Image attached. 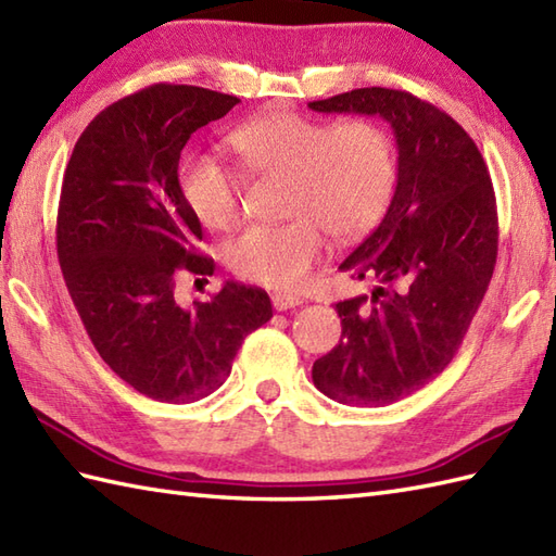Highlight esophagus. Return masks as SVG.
<instances>
[{
    "instance_id": "obj_1",
    "label": "esophagus",
    "mask_w": 556,
    "mask_h": 556,
    "mask_svg": "<svg viewBox=\"0 0 556 556\" xmlns=\"http://www.w3.org/2000/svg\"><path fill=\"white\" fill-rule=\"evenodd\" d=\"M301 303H303V299H299V296H289V293H271V305H275V311L299 308Z\"/></svg>"
}]
</instances>
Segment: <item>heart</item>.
I'll list each match as a JSON object with an SVG mask.
<instances>
[{"label":"heart","mask_w":556,"mask_h":556,"mask_svg":"<svg viewBox=\"0 0 556 556\" xmlns=\"http://www.w3.org/2000/svg\"><path fill=\"white\" fill-rule=\"evenodd\" d=\"M241 164L257 176L287 179V224H255L229 241L224 257L236 275L269 289H299L337 241L372 229L392 198L396 150L387 128L365 116L329 124L296 112L248 119L229 134ZM179 193L205 229H229L241 210V184L210 155L179 167Z\"/></svg>","instance_id":"b5f03b06"}]
</instances>
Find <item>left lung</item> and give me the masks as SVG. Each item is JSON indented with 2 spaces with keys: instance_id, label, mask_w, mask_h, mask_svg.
<instances>
[{
  "instance_id": "obj_1",
  "label": "left lung",
  "mask_w": 556,
  "mask_h": 556,
  "mask_svg": "<svg viewBox=\"0 0 556 556\" xmlns=\"http://www.w3.org/2000/svg\"><path fill=\"white\" fill-rule=\"evenodd\" d=\"M308 108L377 114L396 138L392 203L339 265L372 289L337 303L341 339L313 363L325 396L387 406L440 375L464 341L497 263V200L473 138L406 90L358 88Z\"/></svg>"
}]
</instances>
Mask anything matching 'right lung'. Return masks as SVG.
I'll return each instance as SVG.
<instances>
[{"instance_id": "add662e5", "label": "right lung", "mask_w": 556, "mask_h": 556, "mask_svg": "<svg viewBox=\"0 0 556 556\" xmlns=\"http://www.w3.org/2000/svg\"><path fill=\"white\" fill-rule=\"evenodd\" d=\"M233 104L224 92L155 83L102 110L64 172L56 255L68 296L100 358L164 404L219 389L243 339L271 317L267 293L239 281L207 303L174 301L181 269L215 271L179 193L181 150Z\"/></svg>"}]
</instances>
